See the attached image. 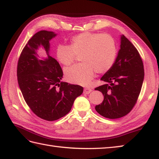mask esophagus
I'll return each instance as SVG.
<instances>
[{
  "label": "esophagus",
  "instance_id": "obj_1",
  "mask_svg": "<svg viewBox=\"0 0 159 159\" xmlns=\"http://www.w3.org/2000/svg\"><path fill=\"white\" fill-rule=\"evenodd\" d=\"M91 91H92V89H91V88H89V87H86V88L84 89L83 93H84V94H89V93H91Z\"/></svg>",
  "mask_w": 159,
  "mask_h": 159
}]
</instances>
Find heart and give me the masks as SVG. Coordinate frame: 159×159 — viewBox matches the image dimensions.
<instances>
[{
  "label": "heart",
  "mask_w": 159,
  "mask_h": 159,
  "mask_svg": "<svg viewBox=\"0 0 159 159\" xmlns=\"http://www.w3.org/2000/svg\"><path fill=\"white\" fill-rule=\"evenodd\" d=\"M80 54L82 64L66 69L65 76L70 83L87 85L95 72L104 74L112 67L116 57L115 42L108 34L83 32L72 36L69 46L60 45L56 51L57 60L64 66L72 64Z\"/></svg>",
  "instance_id": "heart-1"
}]
</instances>
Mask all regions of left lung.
I'll return each mask as SVG.
<instances>
[{"instance_id":"left-lung-1","label":"left lung","mask_w":159,"mask_h":159,"mask_svg":"<svg viewBox=\"0 0 159 159\" xmlns=\"http://www.w3.org/2000/svg\"><path fill=\"white\" fill-rule=\"evenodd\" d=\"M114 65L101 80L106 84L95 89L104 96L95 110L105 118L116 119L129 113L138 101L142 89L144 70L135 46L124 35Z\"/></svg>"}]
</instances>
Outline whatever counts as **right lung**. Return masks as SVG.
<instances>
[{
  "instance_id": "1",
  "label": "right lung",
  "mask_w": 159,
  "mask_h": 159,
  "mask_svg": "<svg viewBox=\"0 0 159 159\" xmlns=\"http://www.w3.org/2000/svg\"><path fill=\"white\" fill-rule=\"evenodd\" d=\"M56 34L41 30L32 36L20 54L17 63L18 84L24 100L40 119L56 120L66 115L83 87L61 82L63 71L57 61L49 55V40ZM40 46L48 57L39 60L36 50Z\"/></svg>"
}]
</instances>
